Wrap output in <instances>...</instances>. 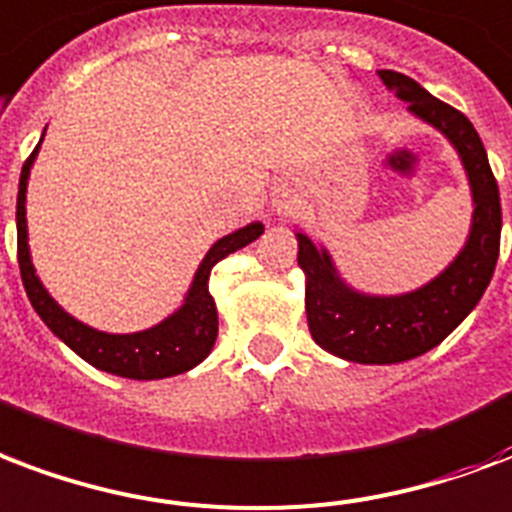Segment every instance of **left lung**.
<instances>
[{
    "mask_svg": "<svg viewBox=\"0 0 512 512\" xmlns=\"http://www.w3.org/2000/svg\"><path fill=\"white\" fill-rule=\"evenodd\" d=\"M378 77L397 93V99L408 101V112L438 128L454 144L470 179L475 209L467 244L454 263L419 290L389 298L346 287L327 249H317L306 233H295L298 265L306 273L308 330L325 351L362 365L413 360L446 341L489 287L502 230L497 179L473 123L405 74L381 69Z\"/></svg>",
    "mask_w": 512,
    "mask_h": 512,
    "instance_id": "obj_1",
    "label": "left lung"
}]
</instances>
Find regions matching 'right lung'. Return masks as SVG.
<instances>
[{
    "instance_id": "right-lung-1",
    "label": "right lung",
    "mask_w": 512,
    "mask_h": 512,
    "mask_svg": "<svg viewBox=\"0 0 512 512\" xmlns=\"http://www.w3.org/2000/svg\"><path fill=\"white\" fill-rule=\"evenodd\" d=\"M45 136V134H42ZM39 144L34 147L21 169V182H18V206H15V225H18V265H21V279L29 295L31 306L39 314V319L58 335L61 341L80 354L93 368L107 370L112 376L136 378V381H152V378L179 376L185 370L195 368L204 362L217 341V306L209 295V276L212 268L230 252L247 247L263 233V222H249L247 228L222 236L209 252L204 263L195 271L193 287L187 292L185 303L179 311H174L161 325L142 330V333L112 335L93 330V327L77 322L69 317L56 300L50 298L48 290L34 273L29 255V233H26V182L29 171L37 158Z\"/></svg>"
}]
</instances>
